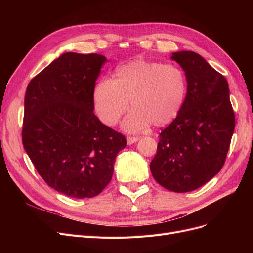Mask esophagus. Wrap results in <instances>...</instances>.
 <instances>
[{"label": "esophagus", "instance_id": "1", "mask_svg": "<svg viewBox=\"0 0 253 253\" xmlns=\"http://www.w3.org/2000/svg\"><path fill=\"white\" fill-rule=\"evenodd\" d=\"M126 140H127V144H128V145H131V144H133V143L137 142V141H138V138H137V137H130V136H128Z\"/></svg>", "mask_w": 253, "mask_h": 253}]
</instances>
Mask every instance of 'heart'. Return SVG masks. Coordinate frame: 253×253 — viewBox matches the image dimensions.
I'll use <instances>...</instances> for the list:
<instances>
[{
  "label": "heart",
  "mask_w": 253,
  "mask_h": 253,
  "mask_svg": "<svg viewBox=\"0 0 253 253\" xmlns=\"http://www.w3.org/2000/svg\"><path fill=\"white\" fill-rule=\"evenodd\" d=\"M187 95L184 72L175 64L136 58L119 65L113 81L103 79L93 90V102L101 122L115 125L128 108L133 109L123 122L129 132L153 123L168 125L178 116Z\"/></svg>",
  "instance_id": "b5f03b06"
}]
</instances>
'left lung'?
I'll return each mask as SVG.
<instances>
[{
    "label": "left lung",
    "instance_id": "left-lung-1",
    "mask_svg": "<svg viewBox=\"0 0 253 253\" xmlns=\"http://www.w3.org/2000/svg\"><path fill=\"white\" fill-rule=\"evenodd\" d=\"M187 79L178 116L160 133L150 164L156 181L175 193L202 187L222 168L235 129L227 79L198 53L173 52Z\"/></svg>",
    "mask_w": 253,
    "mask_h": 253
}]
</instances>
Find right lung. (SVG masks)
Wrapping results in <instances>:
<instances>
[{
	"label": "right lung",
	"mask_w": 253,
	"mask_h": 253,
	"mask_svg": "<svg viewBox=\"0 0 253 253\" xmlns=\"http://www.w3.org/2000/svg\"><path fill=\"white\" fill-rule=\"evenodd\" d=\"M106 57L65 52L26 88L23 148L39 174L77 199L100 194L126 138L94 115L93 90Z\"/></svg>",
	"instance_id": "1"
}]
</instances>
